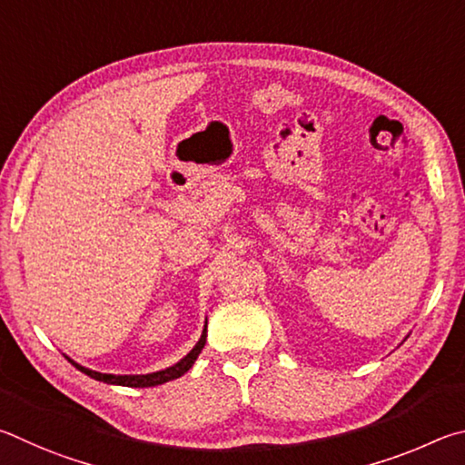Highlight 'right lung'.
Masks as SVG:
<instances>
[{
    "instance_id": "obj_1",
    "label": "right lung",
    "mask_w": 465,
    "mask_h": 465,
    "mask_svg": "<svg viewBox=\"0 0 465 465\" xmlns=\"http://www.w3.org/2000/svg\"><path fill=\"white\" fill-rule=\"evenodd\" d=\"M203 345H206V324H203V331H202V337L195 347L192 349L190 353H187L183 360H179L175 365H171V368H165L161 371H153V373H144V376H114V373H102V371H94L89 368H84V365H79L67 357V360L75 365L79 371H84L85 376L94 378L97 381H105V384H114V386H128V388H151V386H159V384H165V381H171L175 378H182L183 373L192 368L193 361L198 360V355L202 353Z\"/></svg>"
}]
</instances>
